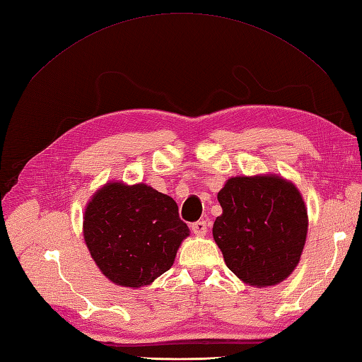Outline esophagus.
Here are the masks:
<instances>
[{"label": "esophagus", "mask_w": 362, "mask_h": 362, "mask_svg": "<svg viewBox=\"0 0 362 362\" xmlns=\"http://www.w3.org/2000/svg\"><path fill=\"white\" fill-rule=\"evenodd\" d=\"M207 228H209L207 221H197L192 224V232L197 236H204L207 233Z\"/></svg>", "instance_id": "34e87169"}]
</instances>
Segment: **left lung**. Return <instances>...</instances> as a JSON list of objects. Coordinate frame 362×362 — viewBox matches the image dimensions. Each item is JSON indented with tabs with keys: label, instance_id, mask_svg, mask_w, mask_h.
Returning a JSON list of instances; mask_svg holds the SVG:
<instances>
[{
	"label": "left lung",
	"instance_id": "8db88e82",
	"mask_svg": "<svg viewBox=\"0 0 362 362\" xmlns=\"http://www.w3.org/2000/svg\"><path fill=\"white\" fill-rule=\"evenodd\" d=\"M223 215L214 240L227 267L253 287L276 286L295 270L308 218L301 193L278 175L235 176L218 192Z\"/></svg>",
	"mask_w": 362,
	"mask_h": 362
}]
</instances>
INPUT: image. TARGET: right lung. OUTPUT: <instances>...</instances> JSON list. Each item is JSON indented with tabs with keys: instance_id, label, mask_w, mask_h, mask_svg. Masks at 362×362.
<instances>
[{
	"instance_id": "add662e5",
	"label": "right lung",
	"mask_w": 362,
	"mask_h": 362,
	"mask_svg": "<svg viewBox=\"0 0 362 362\" xmlns=\"http://www.w3.org/2000/svg\"><path fill=\"white\" fill-rule=\"evenodd\" d=\"M83 233L90 257L113 284L148 286L173 266L189 236L178 206L147 184L107 182L84 211Z\"/></svg>"
}]
</instances>
